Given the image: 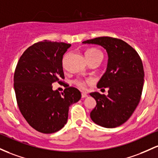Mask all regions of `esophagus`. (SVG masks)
Masks as SVG:
<instances>
[{"label": "esophagus", "instance_id": "obj_1", "mask_svg": "<svg viewBox=\"0 0 158 158\" xmlns=\"http://www.w3.org/2000/svg\"><path fill=\"white\" fill-rule=\"evenodd\" d=\"M87 96H88V95L86 93H81V97H82L83 98H86V97H87Z\"/></svg>", "mask_w": 158, "mask_h": 158}]
</instances>
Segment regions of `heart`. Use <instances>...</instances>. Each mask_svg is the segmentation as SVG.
Masks as SVG:
<instances>
[{
    "label": "heart",
    "mask_w": 158,
    "mask_h": 158,
    "mask_svg": "<svg viewBox=\"0 0 158 158\" xmlns=\"http://www.w3.org/2000/svg\"><path fill=\"white\" fill-rule=\"evenodd\" d=\"M85 55H86V57L88 61H89V60L93 59H96V58H101V59L103 58V54L102 51L97 48H93L88 49V50L86 51V53H85ZM66 57L67 54H65L63 60V64H64ZM87 82L90 83V81H88ZM74 84L81 89H84L85 86H86V82L84 81H81V80H76V81H74Z\"/></svg>",
    "instance_id": "obj_1"
}]
</instances>
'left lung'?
<instances>
[{"mask_svg":"<svg viewBox=\"0 0 158 158\" xmlns=\"http://www.w3.org/2000/svg\"><path fill=\"white\" fill-rule=\"evenodd\" d=\"M83 43L102 46L108 54L107 71L97 84L99 89H109L108 95L90 93L96 101L90 118L104 127L120 126L131 116L140 101L144 84L140 56L131 46L116 38L98 37Z\"/></svg>","mask_w":158,"mask_h":158,"instance_id":"1","label":"left lung"}]
</instances>
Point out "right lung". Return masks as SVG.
Here are the masks:
<instances>
[{
	"label": "right lung",
	"mask_w": 158,
	"mask_h": 158,
	"mask_svg": "<svg viewBox=\"0 0 158 158\" xmlns=\"http://www.w3.org/2000/svg\"><path fill=\"white\" fill-rule=\"evenodd\" d=\"M71 44L44 40L30 46L19 59L14 74V89L22 116L43 134L63 128L71 104L81 98L77 88L67 86L63 93L52 84H63V57Z\"/></svg>",
	"instance_id": "add662e5"
}]
</instances>
